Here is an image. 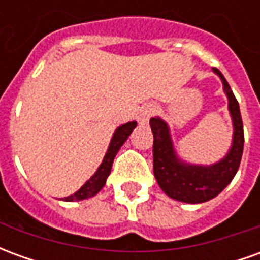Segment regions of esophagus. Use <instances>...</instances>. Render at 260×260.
<instances>
[{"mask_svg": "<svg viewBox=\"0 0 260 260\" xmlns=\"http://www.w3.org/2000/svg\"><path fill=\"white\" fill-rule=\"evenodd\" d=\"M154 111H156V110H154V107H152V106L143 108L141 113H139V124H147L150 117L154 114Z\"/></svg>", "mask_w": 260, "mask_h": 260, "instance_id": "1", "label": "esophagus"}]
</instances>
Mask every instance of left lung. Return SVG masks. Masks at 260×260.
<instances>
[{"label":"left lung","instance_id":"obj_1","mask_svg":"<svg viewBox=\"0 0 260 260\" xmlns=\"http://www.w3.org/2000/svg\"><path fill=\"white\" fill-rule=\"evenodd\" d=\"M214 72L223 80L224 91L229 97V108L234 124L233 147L227 157L210 167L180 163L173 150L167 125L160 118H150L149 122L153 132V173L166 195L175 201L186 203L210 201L233 181L240 167L244 150V125L240 104L223 74L218 69H214Z\"/></svg>","mask_w":260,"mask_h":260}]
</instances>
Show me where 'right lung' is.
I'll list each match as a JSON object with an SVG mask.
<instances>
[{
  "label": "right lung",
  "mask_w": 260,
  "mask_h": 260,
  "mask_svg": "<svg viewBox=\"0 0 260 260\" xmlns=\"http://www.w3.org/2000/svg\"><path fill=\"white\" fill-rule=\"evenodd\" d=\"M136 126L135 121L132 122H128V124H124L119 126L118 129L115 131L113 139H111V143L108 146V150L106 153V156L103 158V163L100 164V167L97 170L94 175L91 177L90 180L86 182L85 185L80 188L79 191L75 192L74 195L65 198V201L74 202V201H83V199H87L90 196H94L97 192L102 189L103 186L106 185V180L107 177L111 173V166H113L114 157L115 154L118 153L119 147L124 145V142L128 139V136L131 135V132L134 131V128Z\"/></svg>",
  "instance_id": "1"
}]
</instances>
